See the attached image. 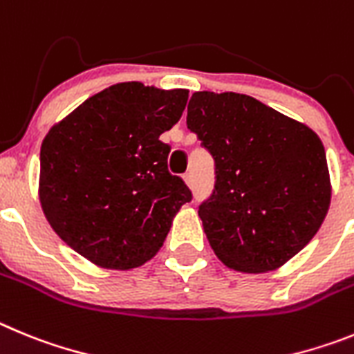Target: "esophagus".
Returning <instances> with one entry per match:
<instances>
[{
    "instance_id": "obj_1",
    "label": "esophagus",
    "mask_w": 354,
    "mask_h": 354,
    "mask_svg": "<svg viewBox=\"0 0 354 354\" xmlns=\"http://www.w3.org/2000/svg\"><path fill=\"white\" fill-rule=\"evenodd\" d=\"M183 180H185V183L189 185V187H192V183H194V176H192V173H187V174H185Z\"/></svg>"
}]
</instances>
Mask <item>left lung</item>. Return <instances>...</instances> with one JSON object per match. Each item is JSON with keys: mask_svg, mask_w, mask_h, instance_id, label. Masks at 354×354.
Listing matches in <instances>:
<instances>
[{"mask_svg": "<svg viewBox=\"0 0 354 354\" xmlns=\"http://www.w3.org/2000/svg\"><path fill=\"white\" fill-rule=\"evenodd\" d=\"M187 127L215 160V187L199 216L216 257L238 272L263 273L300 252L332 196L317 133L231 91L194 93Z\"/></svg>", "mask_w": 354, "mask_h": 354, "instance_id": "8db88e82", "label": "left lung"}]
</instances>
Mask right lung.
<instances>
[{
    "instance_id": "right-lung-1",
    "label": "right lung",
    "mask_w": 354,
    "mask_h": 354,
    "mask_svg": "<svg viewBox=\"0 0 354 354\" xmlns=\"http://www.w3.org/2000/svg\"><path fill=\"white\" fill-rule=\"evenodd\" d=\"M187 90L120 82L49 130L40 149V205L68 247L102 268L130 270L164 243L192 201L167 169L160 141L181 118Z\"/></svg>"
}]
</instances>
